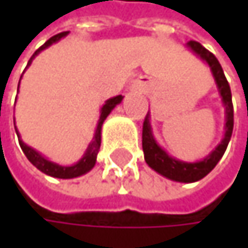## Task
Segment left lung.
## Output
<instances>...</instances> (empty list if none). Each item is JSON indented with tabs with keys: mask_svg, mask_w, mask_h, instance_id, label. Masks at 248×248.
Segmentation results:
<instances>
[{
	"mask_svg": "<svg viewBox=\"0 0 248 248\" xmlns=\"http://www.w3.org/2000/svg\"><path fill=\"white\" fill-rule=\"evenodd\" d=\"M188 47L194 53H197L202 60H205L208 63V66L211 67V72L216 77L217 86L220 89V93H221V97H223V102L225 105L227 122H225V136H224L223 142L216 148V151H213L211 155H208L204 161H200L195 164H188V162H181V161H176L171 156H168L167 152L162 151L156 145V142L152 136V132H151L148 115H146V118L143 121V127H142V148H143V154H145V161L156 172H159L170 179L178 181V182H195V181H200L201 178H204L207 173L211 172L214 170V167L218 164V161L223 158L224 152H225L228 142L231 139V135H232V127H234V108H232V100H231V89L224 76L220 62L211 51H208L198 41L191 40L188 43Z\"/></svg>",
	"mask_w": 248,
	"mask_h": 248,
	"instance_id": "8db88e82",
	"label": "left lung"
}]
</instances>
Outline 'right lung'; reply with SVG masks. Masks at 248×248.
Here are the masks:
<instances>
[{"label":"right lung","instance_id":"right-lung-1","mask_svg":"<svg viewBox=\"0 0 248 248\" xmlns=\"http://www.w3.org/2000/svg\"><path fill=\"white\" fill-rule=\"evenodd\" d=\"M66 34H67V31L59 32V34L53 35L51 38H48L38 50H35V53L31 56V59H30V62H28L27 66H30L31 60H32L41 50H44V48H47L48 46H51L53 43L59 41V40H60L62 37H64ZM122 99H124V96L119 94V96H116V97H113V99H109V100L105 103V106L102 108V113H100L99 124H97V127H96L94 139H93V142L89 145V148H87L84 156H83L76 165H73V167H60V165H57V164H53V162L47 161L46 158H43L38 152H35V151L31 149L30 146H27L24 142L20 139L18 142H20V146H21L23 152L25 154L27 159H28L37 170H40L41 172L47 173V175H50V176H54V178L69 179V178H76V176H80V175H83V173L89 172V171L94 167V164H96V156H97V152H99V149H100V140H102V139H100V138H102V136H100V130H102V124L105 122V119L108 118V115L112 112V109H113L118 103L122 102ZM17 135H18V132H17Z\"/></svg>","mask_w":248,"mask_h":248}]
</instances>
